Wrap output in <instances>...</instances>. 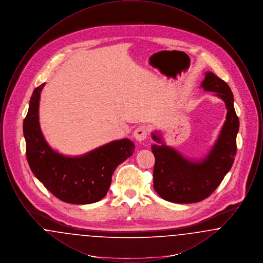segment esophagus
Returning a JSON list of instances; mask_svg holds the SVG:
<instances>
[{"label":"esophagus","mask_w":263,"mask_h":263,"mask_svg":"<svg viewBox=\"0 0 263 263\" xmlns=\"http://www.w3.org/2000/svg\"><path fill=\"white\" fill-rule=\"evenodd\" d=\"M147 135H148V127L146 126H139L134 131V137L139 143L144 142L147 139Z\"/></svg>","instance_id":"34e87169"}]
</instances>
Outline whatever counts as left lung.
<instances>
[{
    "label": "left lung",
    "mask_w": 263,
    "mask_h": 263,
    "mask_svg": "<svg viewBox=\"0 0 263 263\" xmlns=\"http://www.w3.org/2000/svg\"><path fill=\"white\" fill-rule=\"evenodd\" d=\"M204 90L217 92L225 101L227 118L212 150L200 162H192L165 146L160 135L153 139L155 156L154 189L164 200L174 203H195L209 197L231 170L237 154L239 121L234 107V96L228 84L212 72H207L202 83Z\"/></svg>",
    "instance_id": "1"
}]
</instances>
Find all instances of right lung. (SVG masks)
<instances>
[{
    "mask_svg": "<svg viewBox=\"0 0 263 263\" xmlns=\"http://www.w3.org/2000/svg\"><path fill=\"white\" fill-rule=\"evenodd\" d=\"M44 84L32 92L24 120L26 159L38 180L58 199L70 204H89L102 199L118 164L134 153L129 139L113 141L87 155L65 157L52 150L43 137L38 105Z\"/></svg>",
    "mask_w": 263,
    "mask_h": 263,
    "instance_id": "1",
    "label": "right lung"
}]
</instances>
